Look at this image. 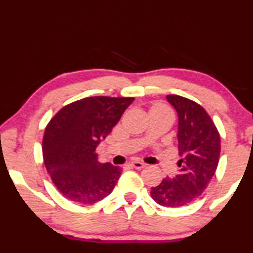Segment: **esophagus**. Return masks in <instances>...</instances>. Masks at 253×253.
I'll return each mask as SVG.
<instances>
[{
  "label": "esophagus",
  "instance_id": "obj_1",
  "mask_svg": "<svg viewBox=\"0 0 253 253\" xmlns=\"http://www.w3.org/2000/svg\"><path fill=\"white\" fill-rule=\"evenodd\" d=\"M129 166L133 167V169H142L146 165L144 163H141V161H133V163L129 164Z\"/></svg>",
  "mask_w": 253,
  "mask_h": 253
}]
</instances>
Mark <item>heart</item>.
<instances>
[{"label": "heart", "instance_id": "obj_1", "mask_svg": "<svg viewBox=\"0 0 253 253\" xmlns=\"http://www.w3.org/2000/svg\"><path fill=\"white\" fill-rule=\"evenodd\" d=\"M158 107H161V106H158ZM161 108H164V107H161Z\"/></svg>", "mask_w": 253, "mask_h": 253}]
</instances>
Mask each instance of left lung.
Segmentation results:
<instances>
[{
  "label": "left lung",
  "instance_id": "left-lung-1",
  "mask_svg": "<svg viewBox=\"0 0 253 253\" xmlns=\"http://www.w3.org/2000/svg\"><path fill=\"white\" fill-rule=\"evenodd\" d=\"M178 115V150L180 171L165 178L151 196L165 208L188 205L202 196L213 178L220 154V136L208 112L197 102L179 95H166Z\"/></svg>",
  "mask_w": 253,
  "mask_h": 253
}]
</instances>
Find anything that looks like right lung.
I'll list each match as a JSON object with an SVG mask.
<instances>
[{"mask_svg": "<svg viewBox=\"0 0 253 253\" xmlns=\"http://www.w3.org/2000/svg\"><path fill=\"white\" fill-rule=\"evenodd\" d=\"M133 101L134 97H84L63 107L48 124L44 165L67 199L94 204L112 193L123 169L100 163L95 151Z\"/></svg>", "mask_w": 253, "mask_h": 253, "instance_id": "obj_1", "label": "right lung"}]
</instances>
